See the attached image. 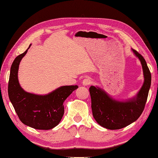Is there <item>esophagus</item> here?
<instances>
[{"instance_id":"obj_1","label":"esophagus","mask_w":158,"mask_h":158,"mask_svg":"<svg viewBox=\"0 0 158 158\" xmlns=\"http://www.w3.org/2000/svg\"><path fill=\"white\" fill-rule=\"evenodd\" d=\"M82 84L84 85H88L91 84V80L88 77H85V78L82 81Z\"/></svg>"}]
</instances>
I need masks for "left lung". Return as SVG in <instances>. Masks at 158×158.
<instances>
[{"instance_id":"8db88e82","label":"left lung","mask_w":158,"mask_h":158,"mask_svg":"<svg viewBox=\"0 0 158 158\" xmlns=\"http://www.w3.org/2000/svg\"><path fill=\"white\" fill-rule=\"evenodd\" d=\"M133 51L141 61L144 76V84L135 98L120 102L111 99L99 88L92 85L89 88L94 118L106 128L117 130L127 127L136 121L144 109L151 87V74L144 57L137 51Z\"/></svg>"}]
</instances>
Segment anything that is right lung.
I'll list each match as a JSON object with an SVG mask.
<instances>
[{"label":"right lung","instance_id":"obj_1","mask_svg":"<svg viewBox=\"0 0 158 158\" xmlns=\"http://www.w3.org/2000/svg\"><path fill=\"white\" fill-rule=\"evenodd\" d=\"M27 50L17 56L11 65L8 83L9 98L22 123L39 130H49L59 124L64 114L63 104L78 86L65 85L47 95L25 92L19 85L18 70L20 61Z\"/></svg>","mask_w":158,"mask_h":158}]
</instances>
